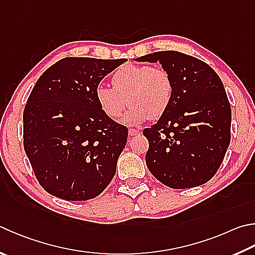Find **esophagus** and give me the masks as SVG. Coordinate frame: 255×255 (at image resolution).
<instances>
[{
  "instance_id": "1",
  "label": "esophagus",
  "mask_w": 255,
  "mask_h": 255,
  "mask_svg": "<svg viewBox=\"0 0 255 255\" xmlns=\"http://www.w3.org/2000/svg\"><path fill=\"white\" fill-rule=\"evenodd\" d=\"M128 135H129V138H132V137L139 136L140 135V131L137 130V129H129Z\"/></svg>"
}]
</instances>
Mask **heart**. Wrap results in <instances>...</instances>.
<instances>
[{
	"mask_svg": "<svg viewBox=\"0 0 255 255\" xmlns=\"http://www.w3.org/2000/svg\"><path fill=\"white\" fill-rule=\"evenodd\" d=\"M113 87L96 88L97 105L108 118L116 120L127 105L130 109L122 119L128 126H139L149 118L158 119L169 108L174 85L169 73L148 64H124L112 78Z\"/></svg>",
	"mask_w": 255,
	"mask_h": 255,
	"instance_id": "heart-1",
	"label": "heart"
}]
</instances>
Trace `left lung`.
I'll return each mask as SVG.
<instances>
[{
  "instance_id": "obj_1",
  "label": "left lung",
  "mask_w": 255,
  "mask_h": 255,
  "mask_svg": "<svg viewBox=\"0 0 255 255\" xmlns=\"http://www.w3.org/2000/svg\"><path fill=\"white\" fill-rule=\"evenodd\" d=\"M135 61L159 62L174 85L167 112L142 131L149 142L148 169L172 188L205 184L216 174L231 140L232 113L220 77L202 60L178 51H158Z\"/></svg>"
}]
</instances>
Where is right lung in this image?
I'll list each match as a JSON object with an SVG mask.
<instances>
[{
    "mask_svg": "<svg viewBox=\"0 0 255 255\" xmlns=\"http://www.w3.org/2000/svg\"><path fill=\"white\" fill-rule=\"evenodd\" d=\"M124 59L64 58L39 78L23 112V145L51 195L87 201L114 178L128 129L97 105L96 88Z\"/></svg>",
    "mask_w": 255,
    "mask_h": 255,
    "instance_id": "1",
    "label": "right lung"
}]
</instances>
